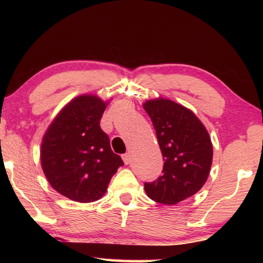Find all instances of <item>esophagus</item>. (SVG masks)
<instances>
[{"instance_id":"obj_1","label":"esophagus","mask_w":263,"mask_h":263,"mask_svg":"<svg viewBox=\"0 0 263 263\" xmlns=\"http://www.w3.org/2000/svg\"><path fill=\"white\" fill-rule=\"evenodd\" d=\"M122 158H123V161H124L125 165H128V164L131 163V155L128 154V153L122 155Z\"/></svg>"}]
</instances>
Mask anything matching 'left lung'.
<instances>
[{"mask_svg":"<svg viewBox=\"0 0 263 263\" xmlns=\"http://www.w3.org/2000/svg\"><path fill=\"white\" fill-rule=\"evenodd\" d=\"M143 108L152 119L165 160L163 173L144 191L156 202L174 205L192 197L208 180L212 143L198 116L185 106L166 98L149 99Z\"/></svg>","mask_w":263,"mask_h":263,"instance_id":"obj_1","label":"left lung"}]
</instances>
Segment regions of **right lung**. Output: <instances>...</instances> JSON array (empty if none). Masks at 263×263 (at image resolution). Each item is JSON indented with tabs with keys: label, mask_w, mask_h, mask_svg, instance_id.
I'll return each instance as SVG.
<instances>
[{
	"label": "right lung",
	"mask_w": 263,
	"mask_h": 263,
	"mask_svg": "<svg viewBox=\"0 0 263 263\" xmlns=\"http://www.w3.org/2000/svg\"><path fill=\"white\" fill-rule=\"evenodd\" d=\"M107 105L96 95H80L59 111L43 137L44 174L55 191L72 201L99 200L124 164L99 125Z\"/></svg>",
	"instance_id": "1"
}]
</instances>
